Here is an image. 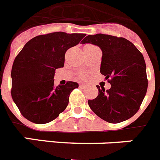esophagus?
I'll return each instance as SVG.
<instances>
[{
    "label": "esophagus",
    "mask_w": 160,
    "mask_h": 160,
    "mask_svg": "<svg viewBox=\"0 0 160 160\" xmlns=\"http://www.w3.org/2000/svg\"><path fill=\"white\" fill-rule=\"evenodd\" d=\"M80 88H85V85H84V84H80Z\"/></svg>",
    "instance_id": "esophagus-1"
}]
</instances>
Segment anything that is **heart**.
<instances>
[{
	"label": "heart",
	"mask_w": 160,
	"mask_h": 160,
	"mask_svg": "<svg viewBox=\"0 0 160 160\" xmlns=\"http://www.w3.org/2000/svg\"><path fill=\"white\" fill-rule=\"evenodd\" d=\"M86 77H87V74H85V73H83V74L80 75V77H81V78H85Z\"/></svg>",
	"instance_id": "b5f03b06"
}]
</instances>
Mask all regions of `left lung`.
<instances>
[{"mask_svg":"<svg viewBox=\"0 0 160 160\" xmlns=\"http://www.w3.org/2000/svg\"><path fill=\"white\" fill-rule=\"evenodd\" d=\"M81 43L100 47L103 53L100 73L111 83L108 90L96 86L99 94L88 101L90 108L108 123L130 119L139 109L148 89L142 53L128 40L106 34L88 35Z\"/></svg>","mask_w":160,"mask_h":160,"instance_id":"left-lung-1","label":"left lung"}]
</instances>
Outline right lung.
Instances as JSON below:
<instances>
[{"label":"right lung","instance_id":"add662e5","mask_svg":"<svg viewBox=\"0 0 160 160\" xmlns=\"http://www.w3.org/2000/svg\"><path fill=\"white\" fill-rule=\"evenodd\" d=\"M86 34L57 32L35 37L25 44L12 64L11 95L24 118L43 124L52 121L67 108L77 82L54 84L57 68L64 67L68 48L80 43Z\"/></svg>","mask_w":160,"mask_h":160}]
</instances>
